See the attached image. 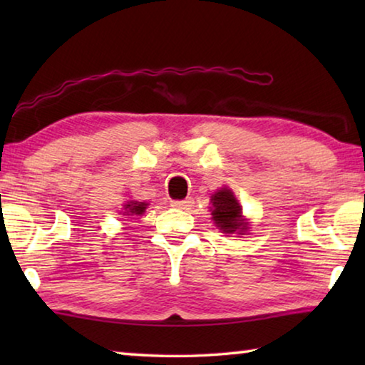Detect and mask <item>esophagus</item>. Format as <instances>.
Returning <instances> with one entry per match:
<instances>
[{
    "label": "esophagus",
    "instance_id": "34e87169",
    "mask_svg": "<svg viewBox=\"0 0 365 365\" xmlns=\"http://www.w3.org/2000/svg\"><path fill=\"white\" fill-rule=\"evenodd\" d=\"M172 206L177 209H190L193 206V200H191V197H187V200H182V201H172Z\"/></svg>",
    "mask_w": 365,
    "mask_h": 365
}]
</instances>
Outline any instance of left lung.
I'll use <instances>...</instances> for the list:
<instances>
[{"label": "left lung", "instance_id": "obj_1", "mask_svg": "<svg viewBox=\"0 0 365 365\" xmlns=\"http://www.w3.org/2000/svg\"><path fill=\"white\" fill-rule=\"evenodd\" d=\"M211 215L215 227H219L222 233H238L245 235L250 230V222L243 217L242 206L233 191L228 188H220L211 196Z\"/></svg>", "mask_w": 365, "mask_h": 365}]
</instances>
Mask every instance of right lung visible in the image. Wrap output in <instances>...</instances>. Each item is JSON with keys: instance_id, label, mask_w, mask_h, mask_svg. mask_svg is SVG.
I'll list each match as a JSON object with an SVG mask.
<instances>
[{"instance_id": "add662e5", "label": "right lung", "mask_w": 365, "mask_h": 365, "mask_svg": "<svg viewBox=\"0 0 365 365\" xmlns=\"http://www.w3.org/2000/svg\"><path fill=\"white\" fill-rule=\"evenodd\" d=\"M148 205L140 201H128L123 205V215H141L145 214Z\"/></svg>"}]
</instances>
